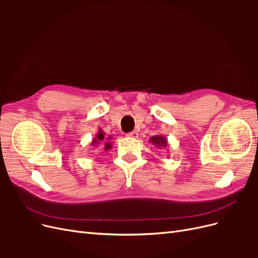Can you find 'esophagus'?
<instances>
[{
  "mask_svg": "<svg viewBox=\"0 0 258 258\" xmlns=\"http://www.w3.org/2000/svg\"><path fill=\"white\" fill-rule=\"evenodd\" d=\"M127 137L129 138H134V139H137L139 137V134L137 131H132V132H129V134H127Z\"/></svg>",
  "mask_w": 258,
  "mask_h": 258,
  "instance_id": "obj_1",
  "label": "esophagus"
}]
</instances>
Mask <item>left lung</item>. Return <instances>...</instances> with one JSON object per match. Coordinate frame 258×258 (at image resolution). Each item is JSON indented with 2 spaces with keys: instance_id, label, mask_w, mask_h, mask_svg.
Returning <instances> with one entry per match:
<instances>
[{
  "instance_id": "1",
  "label": "left lung",
  "mask_w": 258,
  "mask_h": 258,
  "mask_svg": "<svg viewBox=\"0 0 258 258\" xmlns=\"http://www.w3.org/2000/svg\"><path fill=\"white\" fill-rule=\"evenodd\" d=\"M150 142H151L152 144H154L156 147H158V148H166V147L168 146L167 139H166L165 137H163V136H161V135L152 137V138L150 139Z\"/></svg>"
}]
</instances>
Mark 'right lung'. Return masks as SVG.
Here are the masks:
<instances>
[{"label": "right lung", "mask_w": 258, "mask_h": 258, "mask_svg": "<svg viewBox=\"0 0 258 258\" xmlns=\"http://www.w3.org/2000/svg\"><path fill=\"white\" fill-rule=\"evenodd\" d=\"M111 139H112L111 136L106 137L105 136V132H103V130L100 128L99 131L96 134L95 138L92 139L91 145L95 146V147L101 146V148H102V150H104L105 152H108L110 150H112V143L108 142Z\"/></svg>", "instance_id": "add662e5"}]
</instances>
